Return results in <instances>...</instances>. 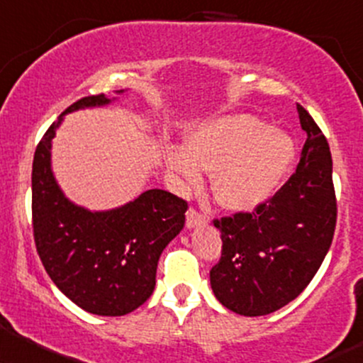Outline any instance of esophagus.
<instances>
[{
	"mask_svg": "<svg viewBox=\"0 0 363 363\" xmlns=\"http://www.w3.org/2000/svg\"><path fill=\"white\" fill-rule=\"evenodd\" d=\"M201 225H206V218L201 215L199 211H196L194 208H191L186 216V226L187 228H194V226H201Z\"/></svg>",
	"mask_w": 363,
	"mask_h": 363,
	"instance_id": "obj_1",
	"label": "esophagus"
}]
</instances>
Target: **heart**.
<instances>
[{"label":"heart","instance_id":"obj_1","mask_svg":"<svg viewBox=\"0 0 363 363\" xmlns=\"http://www.w3.org/2000/svg\"><path fill=\"white\" fill-rule=\"evenodd\" d=\"M292 157L289 137L250 115H231L196 126L186 148L169 152L167 164L184 187L199 186L203 170L213 169L211 193L218 203L250 211L276 193Z\"/></svg>","mask_w":363,"mask_h":363}]
</instances>
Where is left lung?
<instances>
[{
  "label": "left lung",
  "instance_id": "left-lung-1",
  "mask_svg": "<svg viewBox=\"0 0 363 363\" xmlns=\"http://www.w3.org/2000/svg\"><path fill=\"white\" fill-rule=\"evenodd\" d=\"M306 132L289 181L252 213L213 223L221 259L209 272L216 299L242 316L270 314L306 289L330 250L336 225L333 162L328 140L298 104Z\"/></svg>",
  "mask_w": 363,
  "mask_h": 363
}]
</instances>
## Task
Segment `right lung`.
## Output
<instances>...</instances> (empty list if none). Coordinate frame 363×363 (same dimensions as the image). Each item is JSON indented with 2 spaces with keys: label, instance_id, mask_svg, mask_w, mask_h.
I'll return each instance as SVG.
<instances>
[{
  "label": "right lung",
  "instance_id": "1",
  "mask_svg": "<svg viewBox=\"0 0 363 363\" xmlns=\"http://www.w3.org/2000/svg\"><path fill=\"white\" fill-rule=\"evenodd\" d=\"M110 103L104 94L82 98L43 135L33 157L32 218L35 245L52 282L87 313L123 316L154 292L160 253L184 228L187 203L148 189L120 208L89 211L65 198L52 172V138L64 115Z\"/></svg>",
  "mask_w": 363,
  "mask_h": 363
}]
</instances>
